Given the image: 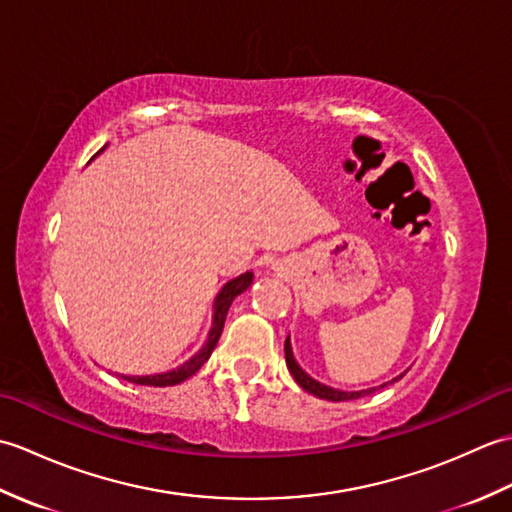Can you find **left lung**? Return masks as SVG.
I'll return each instance as SVG.
<instances>
[{"label":"left lung","mask_w":512,"mask_h":512,"mask_svg":"<svg viewBox=\"0 0 512 512\" xmlns=\"http://www.w3.org/2000/svg\"><path fill=\"white\" fill-rule=\"evenodd\" d=\"M284 352H286V365H288V369H290L292 378L297 380V385H299L301 389H306L308 394H312V396L323 398V400H332V402L356 400V398L369 396V394H374L376 389H383V387H387V385H391V383H396L398 378H402V374H400V376H396V378H391L389 383H383V385H378V387H369V389H361V391H343V389H334V387L323 385V383H319V380H314L310 374L303 372L301 365L295 361V354H292L290 334H288V339H286V343H284Z\"/></svg>","instance_id":"8db88e82"}]
</instances>
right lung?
Here are the masks:
<instances>
[{
    "mask_svg": "<svg viewBox=\"0 0 512 512\" xmlns=\"http://www.w3.org/2000/svg\"><path fill=\"white\" fill-rule=\"evenodd\" d=\"M105 147H107V145H105ZM105 147H103V149H105ZM103 149H101V151H103ZM250 284H253V273H244V275H239V277H235V279H231V281H226V284L222 286V290L217 292L215 301H213L211 330H209V334H206L204 345L189 358V361H184L180 367L167 369V372H160V374H147V376H125V374H121V376H123L125 380H129V383L151 385V387H171V385L184 383V380L191 378L206 361H209V356L213 354L215 345H217V341H220V336H222L228 308H231V303H233V299H235L237 295H242L244 290L250 288Z\"/></svg>",
    "mask_w": 512,
    "mask_h": 512,
    "instance_id": "right-lung-1",
    "label": "right lung"
}]
</instances>
